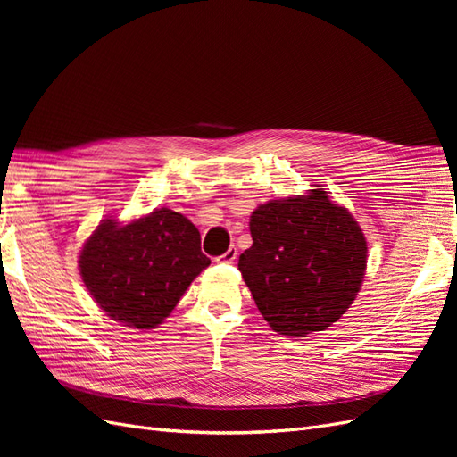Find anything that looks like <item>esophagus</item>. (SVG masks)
Instances as JSON below:
<instances>
[{"label": "esophagus", "mask_w": 457, "mask_h": 457, "mask_svg": "<svg viewBox=\"0 0 457 457\" xmlns=\"http://www.w3.org/2000/svg\"><path fill=\"white\" fill-rule=\"evenodd\" d=\"M237 257H238V250L234 245H230L228 250L223 253V255H219L215 261L217 262H227V265H230V262H234L237 261Z\"/></svg>", "instance_id": "esophagus-1"}]
</instances>
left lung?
Instances as JSON below:
<instances>
[{
  "label": "left lung",
  "instance_id": "left-lung-1",
  "mask_svg": "<svg viewBox=\"0 0 457 457\" xmlns=\"http://www.w3.org/2000/svg\"><path fill=\"white\" fill-rule=\"evenodd\" d=\"M250 230L253 245L238 269L269 326L305 337L337 322L366 270V238L353 215L314 188L259 205Z\"/></svg>",
  "mask_w": 457,
  "mask_h": 457
}]
</instances>
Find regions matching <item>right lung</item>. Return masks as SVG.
Masks as SVG:
<instances>
[{
    "label": "right lung",
    "mask_w": 457,
    "mask_h": 457,
    "mask_svg": "<svg viewBox=\"0 0 457 457\" xmlns=\"http://www.w3.org/2000/svg\"><path fill=\"white\" fill-rule=\"evenodd\" d=\"M210 262L198 228L181 213L160 207L126 227L104 220L84 245L79 272L108 316L150 329L170 316Z\"/></svg>",
    "instance_id": "1"
}]
</instances>
